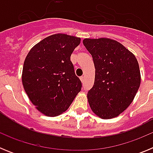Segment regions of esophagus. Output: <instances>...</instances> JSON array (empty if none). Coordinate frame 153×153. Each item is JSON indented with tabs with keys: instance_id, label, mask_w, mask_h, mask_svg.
I'll return each instance as SVG.
<instances>
[{
	"instance_id": "34e87169",
	"label": "esophagus",
	"mask_w": 153,
	"mask_h": 153,
	"mask_svg": "<svg viewBox=\"0 0 153 153\" xmlns=\"http://www.w3.org/2000/svg\"><path fill=\"white\" fill-rule=\"evenodd\" d=\"M79 79H80L81 82H83V81H84V76H80V77H79Z\"/></svg>"
}]
</instances>
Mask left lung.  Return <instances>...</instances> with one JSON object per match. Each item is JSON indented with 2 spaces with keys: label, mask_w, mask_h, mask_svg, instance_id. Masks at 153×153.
<instances>
[{
  "label": "left lung",
  "mask_w": 153,
  "mask_h": 153,
  "mask_svg": "<svg viewBox=\"0 0 153 153\" xmlns=\"http://www.w3.org/2000/svg\"><path fill=\"white\" fill-rule=\"evenodd\" d=\"M83 43L96 69L94 84L87 93L90 108L100 118H114L130 105L140 88L139 63L129 50L114 40L85 39Z\"/></svg>",
  "instance_id": "8db88e82"
}]
</instances>
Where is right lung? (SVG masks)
<instances>
[{
    "instance_id": "right-lung-1",
    "label": "right lung",
    "mask_w": 153,
    "mask_h": 153,
    "mask_svg": "<svg viewBox=\"0 0 153 153\" xmlns=\"http://www.w3.org/2000/svg\"><path fill=\"white\" fill-rule=\"evenodd\" d=\"M80 38L57 33L47 36L28 53L23 67L25 92L39 111L47 117L65 112L82 88L70 56Z\"/></svg>"
}]
</instances>
